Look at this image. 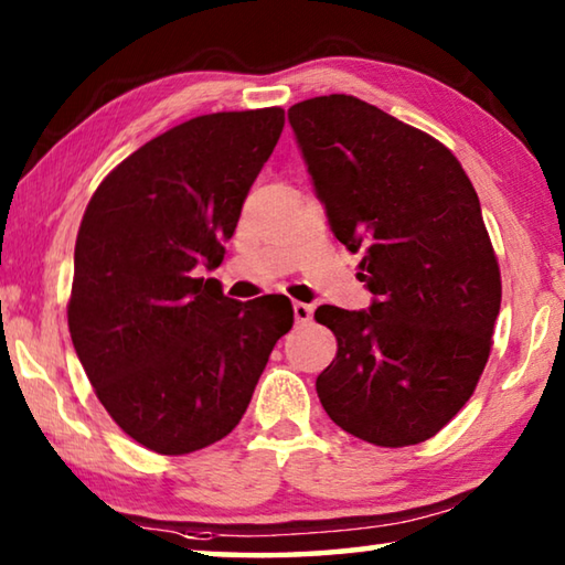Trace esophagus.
Listing matches in <instances>:
<instances>
[{
	"mask_svg": "<svg viewBox=\"0 0 565 565\" xmlns=\"http://www.w3.org/2000/svg\"><path fill=\"white\" fill-rule=\"evenodd\" d=\"M311 313H313V309H311L309 303L294 301V319H296V323H306V321H311Z\"/></svg>",
	"mask_w": 565,
	"mask_h": 565,
	"instance_id": "esophagus-1",
	"label": "esophagus"
}]
</instances>
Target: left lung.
Returning a JSON list of instances; mask_svg holds the SVG:
<instances>
[{
	"instance_id": "obj_1",
	"label": "left lung",
	"mask_w": 565,
	"mask_h": 565,
	"mask_svg": "<svg viewBox=\"0 0 565 565\" xmlns=\"http://www.w3.org/2000/svg\"><path fill=\"white\" fill-rule=\"evenodd\" d=\"M289 124L333 236L363 252L369 309L323 303L339 351L323 411L376 446L436 436L471 398L501 309L478 194L441 141L347 94L294 104Z\"/></svg>"
}]
</instances>
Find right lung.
Returning a JSON list of instances; mask_svg holds the SVG:
<instances>
[{"label": "right lung", "instance_id": "1", "mask_svg": "<svg viewBox=\"0 0 565 565\" xmlns=\"http://www.w3.org/2000/svg\"><path fill=\"white\" fill-rule=\"evenodd\" d=\"M284 109L189 119L134 151L94 191L74 246L70 333L124 434L179 456L232 434L294 323L286 296L234 301L216 269L271 157Z\"/></svg>", "mask_w": 565, "mask_h": 565}]
</instances>
